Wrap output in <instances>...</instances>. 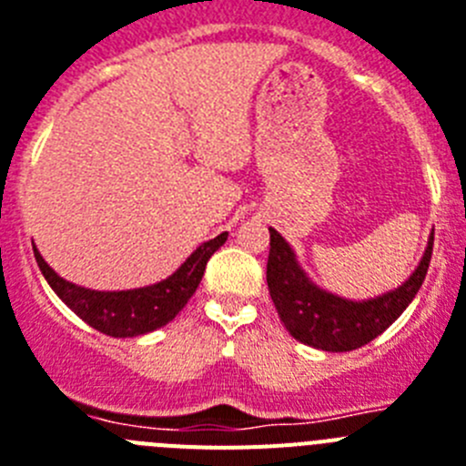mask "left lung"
I'll return each mask as SVG.
<instances>
[{
    "instance_id": "8db88e82",
    "label": "left lung",
    "mask_w": 466,
    "mask_h": 466,
    "mask_svg": "<svg viewBox=\"0 0 466 466\" xmlns=\"http://www.w3.org/2000/svg\"><path fill=\"white\" fill-rule=\"evenodd\" d=\"M431 246L434 232L415 272L399 289L368 300H350L311 281L289 241L269 228L267 286L283 326L298 342L323 351H351L384 333L406 311L427 277Z\"/></svg>"
}]
</instances>
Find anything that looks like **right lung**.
Segmentation results:
<instances>
[{
  "mask_svg": "<svg viewBox=\"0 0 466 466\" xmlns=\"http://www.w3.org/2000/svg\"><path fill=\"white\" fill-rule=\"evenodd\" d=\"M225 241H228V232L218 234L216 238L204 241L194 250L171 277L149 283L143 289L128 290H93L76 286L56 274L42 258V253L35 246L32 248H35V258H37V265L48 286L76 317L86 321L91 329L112 335V338H137V335L152 333L176 319L177 311L187 305V300L199 286L206 272V262Z\"/></svg>",
  "mask_w": 466,
  "mask_h": 466,
  "instance_id": "right-lung-1",
  "label": "right lung"
}]
</instances>
